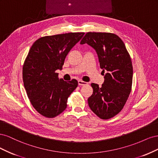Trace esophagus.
<instances>
[{
	"instance_id": "obj_1",
	"label": "esophagus",
	"mask_w": 158,
	"mask_h": 158,
	"mask_svg": "<svg viewBox=\"0 0 158 158\" xmlns=\"http://www.w3.org/2000/svg\"><path fill=\"white\" fill-rule=\"evenodd\" d=\"M88 83L86 82H84V81H82L81 80H78V85H87Z\"/></svg>"
}]
</instances>
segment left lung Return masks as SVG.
Instances as JSON below:
<instances>
[{
  "instance_id": "8db88e82",
  "label": "left lung",
  "mask_w": 158,
  "mask_h": 158,
  "mask_svg": "<svg viewBox=\"0 0 158 158\" xmlns=\"http://www.w3.org/2000/svg\"><path fill=\"white\" fill-rule=\"evenodd\" d=\"M85 44L96 51L102 73L107 72L101 87L91 84L93 94L88 99L89 107L100 118H111L123 109L131 92V56L122 40L114 33L88 32L80 41V44Z\"/></svg>"
}]
</instances>
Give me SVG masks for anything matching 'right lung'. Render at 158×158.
<instances>
[{
	"label": "right lung",
	"mask_w": 158,
	"mask_h": 158,
	"mask_svg": "<svg viewBox=\"0 0 158 158\" xmlns=\"http://www.w3.org/2000/svg\"><path fill=\"white\" fill-rule=\"evenodd\" d=\"M84 32L44 36L30 48L22 68L23 85L32 106L42 116L54 118L63 112L78 81L65 82L56 70L62 69L70 49Z\"/></svg>",
	"instance_id": "add662e5"
}]
</instances>
